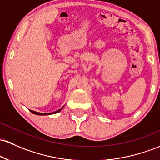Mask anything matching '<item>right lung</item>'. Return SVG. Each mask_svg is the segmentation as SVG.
<instances>
[{"instance_id":"add662e5","label":"right lung","mask_w":160,"mask_h":160,"mask_svg":"<svg viewBox=\"0 0 160 160\" xmlns=\"http://www.w3.org/2000/svg\"><path fill=\"white\" fill-rule=\"evenodd\" d=\"M64 108V106L62 107V108H60V109H58V110H57V111H55V112H51V113H40V112H35V111H32V110H30V112H32V113H33V114H35V115H52V114H55V113H58V112H59L61 111V109H62V108Z\"/></svg>"}]
</instances>
